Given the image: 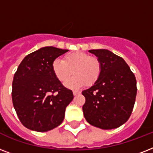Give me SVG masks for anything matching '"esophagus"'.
I'll return each mask as SVG.
<instances>
[{
  "label": "esophagus",
  "mask_w": 153,
  "mask_h": 153,
  "mask_svg": "<svg viewBox=\"0 0 153 153\" xmlns=\"http://www.w3.org/2000/svg\"><path fill=\"white\" fill-rule=\"evenodd\" d=\"M80 93H81V92L79 91H73V94H74V96L78 95V94H79Z\"/></svg>",
  "instance_id": "obj_1"
}]
</instances>
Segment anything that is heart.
<instances>
[{"label": "heart", "mask_w": 153, "mask_h": 153, "mask_svg": "<svg viewBox=\"0 0 153 153\" xmlns=\"http://www.w3.org/2000/svg\"><path fill=\"white\" fill-rule=\"evenodd\" d=\"M52 71L55 78L62 83H65L71 78L72 71L74 77L67 86L77 88L96 83L101 75L102 64L95 56H91L82 51H74L65 55L62 61L55 59L52 63Z\"/></svg>", "instance_id": "obj_1"}]
</instances>
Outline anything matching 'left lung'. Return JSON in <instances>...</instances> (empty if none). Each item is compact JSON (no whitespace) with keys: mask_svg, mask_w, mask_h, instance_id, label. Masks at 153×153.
<instances>
[{"mask_svg":"<svg viewBox=\"0 0 153 153\" xmlns=\"http://www.w3.org/2000/svg\"><path fill=\"white\" fill-rule=\"evenodd\" d=\"M102 64L99 79L82 92V106L89 124L102 129L118 128L129 118L137 96L135 75L126 61L105 49L90 50Z\"/></svg>","mask_w":153,"mask_h":153,"instance_id":"8db88e82","label":"left lung"}]
</instances>
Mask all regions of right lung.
Returning <instances> with one entry per match:
<instances>
[{
    "instance_id": "add662e5",
    "label": "right lung",
    "mask_w": 153,
    "mask_h": 153,
    "mask_svg": "<svg viewBox=\"0 0 153 153\" xmlns=\"http://www.w3.org/2000/svg\"><path fill=\"white\" fill-rule=\"evenodd\" d=\"M67 51L44 47L27 55L19 65L13 77L12 99L18 118L26 128L47 132L63 121L66 107L74 95L55 78L52 63Z\"/></svg>"
}]
</instances>
